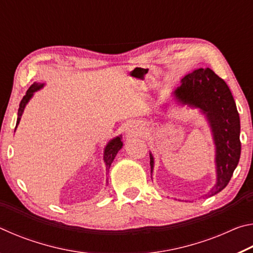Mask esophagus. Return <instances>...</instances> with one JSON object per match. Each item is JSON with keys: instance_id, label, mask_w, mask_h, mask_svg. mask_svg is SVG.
Listing matches in <instances>:
<instances>
[{"instance_id": "1", "label": "esophagus", "mask_w": 253, "mask_h": 253, "mask_svg": "<svg viewBox=\"0 0 253 253\" xmlns=\"http://www.w3.org/2000/svg\"><path fill=\"white\" fill-rule=\"evenodd\" d=\"M139 128H140L139 123L129 122V123H127V125H126V131L128 132V134H135V132L139 130Z\"/></svg>"}]
</instances>
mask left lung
Returning <instances> with one entry per match:
<instances>
[{"mask_svg": "<svg viewBox=\"0 0 253 253\" xmlns=\"http://www.w3.org/2000/svg\"><path fill=\"white\" fill-rule=\"evenodd\" d=\"M182 105L200 108L211 127L215 144L216 183L210 195L219 193L228 185L241 154L240 117L232 93L223 79L207 68H200L186 75L174 91ZM151 158V170L154 157Z\"/></svg>", "mask_w": 253, "mask_h": 253, "instance_id": "8db88e82", "label": "left lung"}]
</instances>
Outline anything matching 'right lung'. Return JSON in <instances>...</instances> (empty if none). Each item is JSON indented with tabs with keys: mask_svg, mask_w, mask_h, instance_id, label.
<instances>
[{
	"mask_svg": "<svg viewBox=\"0 0 253 253\" xmlns=\"http://www.w3.org/2000/svg\"><path fill=\"white\" fill-rule=\"evenodd\" d=\"M43 85H44V84L34 83L33 84H31V87L28 89L27 93H25V96L22 98V100H21V102H20V107H19V111H18V121H16L15 128L18 127L19 123H20V119H21V116H22V114H23V111H24L25 106H27L29 100L32 98L33 92L40 90V89L43 87ZM122 147H123L122 136H118V137H116V138L111 139L110 142L107 144V146L105 147V152H104V161H105V164H106V170H107V172H108V170H109L111 163H113L114 158L116 157L117 153L121 151Z\"/></svg>",
	"mask_w": 253,
	"mask_h": 253,
	"instance_id": "right-lung-1",
	"label": "right lung"
}]
</instances>
